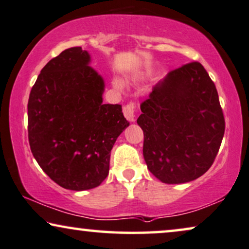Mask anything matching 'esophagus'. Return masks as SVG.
<instances>
[{
    "label": "esophagus",
    "instance_id": "34e87169",
    "mask_svg": "<svg viewBox=\"0 0 249 249\" xmlns=\"http://www.w3.org/2000/svg\"><path fill=\"white\" fill-rule=\"evenodd\" d=\"M135 108H137V106H135V102L133 101H130L127 105L123 107V112H124V116L128 122H134Z\"/></svg>",
    "mask_w": 249,
    "mask_h": 249
}]
</instances>
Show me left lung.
I'll return each instance as SVG.
<instances>
[{"label": "left lung", "instance_id": "left-lung-1", "mask_svg": "<svg viewBox=\"0 0 249 249\" xmlns=\"http://www.w3.org/2000/svg\"><path fill=\"white\" fill-rule=\"evenodd\" d=\"M140 108L143 157L158 180L185 183L210 170L225 122L214 82L200 62L171 71Z\"/></svg>", "mask_w": 249, "mask_h": 249}]
</instances>
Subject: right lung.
<instances>
[{
  "mask_svg": "<svg viewBox=\"0 0 249 249\" xmlns=\"http://www.w3.org/2000/svg\"><path fill=\"white\" fill-rule=\"evenodd\" d=\"M90 54L69 48L46 64L28 100L32 154L52 181L88 190L108 177L110 151L130 123L121 105H104V79Z\"/></svg>",
  "mask_w": 249,
  "mask_h": 249,
  "instance_id": "right-lung-1",
  "label": "right lung"
}]
</instances>
